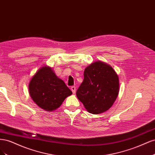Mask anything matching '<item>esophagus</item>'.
I'll use <instances>...</instances> for the list:
<instances>
[{"mask_svg": "<svg viewBox=\"0 0 155 155\" xmlns=\"http://www.w3.org/2000/svg\"><path fill=\"white\" fill-rule=\"evenodd\" d=\"M70 89H71V91H72L73 94L76 93V87H75V86H72L71 88H70Z\"/></svg>", "mask_w": 155, "mask_h": 155, "instance_id": "34e87169", "label": "esophagus"}]
</instances>
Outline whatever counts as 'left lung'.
I'll use <instances>...</instances> for the list:
<instances>
[{
    "mask_svg": "<svg viewBox=\"0 0 155 155\" xmlns=\"http://www.w3.org/2000/svg\"><path fill=\"white\" fill-rule=\"evenodd\" d=\"M118 92L119 79L113 68L96 61L85 68L76 96L88 112L98 114L110 109Z\"/></svg>",
    "mask_w": 155,
    "mask_h": 155,
    "instance_id": "1",
    "label": "left lung"
}]
</instances>
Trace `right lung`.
I'll return each mask as SVG.
<instances>
[{
	"label": "right lung",
	"mask_w": 155,
	"mask_h": 155,
	"mask_svg": "<svg viewBox=\"0 0 155 155\" xmlns=\"http://www.w3.org/2000/svg\"><path fill=\"white\" fill-rule=\"evenodd\" d=\"M29 92L35 104L47 111L59 107L72 92L48 67L40 68L31 79Z\"/></svg>",
	"instance_id": "right-lung-1"
}]
</instances>
